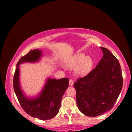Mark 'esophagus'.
I'll return each mask as SVG.
<instances>
[{"label": "esophagus", "instance_id": "34e87169", "mask_svg": "<svg viewBox=\"0 0 132 132\" xmlns=\"http://www.w3.org/2000/svg\"><path fill=\"white\" fill-rule=\"evenodd\" d=\"M73 84H74V81H73V80L72 79H70L69 80V85H70V86H72L73 85Z\"/></svg>", "mask_w": 132, "mask_h": 132}]
</instances>
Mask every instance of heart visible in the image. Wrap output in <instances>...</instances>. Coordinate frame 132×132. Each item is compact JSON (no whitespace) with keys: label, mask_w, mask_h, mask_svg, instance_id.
I'll return each mask as SVG.
<instances>
[{"label":"heart","mask_w":132,"mask_h":132,"mask_svg":"<svg viewBox=\"0 0 132 132\" xmlns=\"http://www.w3.org/2000/svg\"><path fill=\"white\" fill-rule=\"evenodd\" d=\"M67 65L70 68L77 67L76 72L78 74L86 75L91 70L93 61L89 57H86L85 54L79 53L67 62Z\"/></svg>","instance_id":"obj_1"}]
</instances>
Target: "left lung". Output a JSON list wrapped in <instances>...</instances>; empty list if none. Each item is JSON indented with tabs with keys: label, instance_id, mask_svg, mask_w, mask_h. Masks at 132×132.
Here are the masks:
<instances>
[{
	"label": "left lung",
	"instance_id": "left-lung-1",
	"mask_svg": "<svg viewBox=\"0 0 132 132\" xmlns=\"http://www.w3.org/2000/svg\"><path fill=\"white\" fill-rule=\"evenodd\" d=\"M100 48L103 56L96 68L74 83L78 107L89 117L111 110L122 88L121 68L118 60L108 49Z\"/></svg>",
	"mask_w": 132,
	"mask_h": 132
}]
</instances>
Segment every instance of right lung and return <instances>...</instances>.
<instances>
[{
    "label": "right lung",
    "mask_w": 132,
    "mask_h": 132,
    "mask_svg": "<svg viewBox=\"0 0 132 132\" xmlns=\"http://www.w3.org/2000/svg\"><path fill=\"white\" fill-rule=\"evenodd\" d=\"M41 55V50L35 49L30 50L20 59L16 64L13 76V89L20 104L27 114L40 120H49L58 113L62 98L69 85V78H62L58 80L48 79L39 97L33 99H28L24 96L19 85L20 64L26 62L37 61Z\"/></svg>",
    "instance_id": "obj_1"
}]
</instances>
